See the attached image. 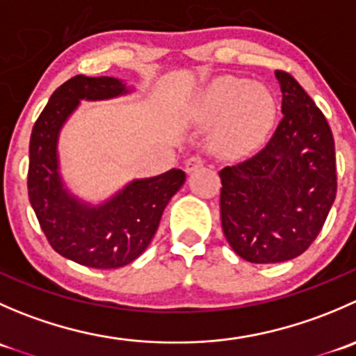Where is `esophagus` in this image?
I'll return each instance as SVG.
<instances>
[{
  "instance_id": "1",
  "label": "esophagus",
  "mask_w": 356,
  "mask_h": 356,
  "mask_svg": "<svg viewBox=\"0 0 356 356\" xmlns=\"http://www.w3.org/2000/svg\"><path fill=\"white\" fill-rule=\"evenodd\" d=\"M203 158L201 156H191V158H188V160H186V163H184V168H186V172H188V174H191V172H195V170H198L200 167H203Z\"/></svg>"
}]
</instances>
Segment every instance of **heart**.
Here are the masks:
<instances>
[{"mask_svg":"<svg viewBox=\"0 0 356 356\" xmlns=\"http://www.w3.org/2000/svg\"><path fill=\"white\" fill-rule=\"evenodd\" d=\"M277 103L267 88L248 79L220 77L200 95L191 108L195 124H217L211 146L222 156L239 158L257 152L274 127Z\"/></svg>","mask_w":356,"mask_h":356,"instance_id":"heart-1","label":"heart"}]
</instances>
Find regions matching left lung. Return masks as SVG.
<instances>
[{
  "mask_svg": "<svg viewBox=\"0 0 356 356\" xmlns=\"http://www.w3.org/2000/svg\"><path fill=\"white\" fill-rule=\"evenodd\" d=\"M282 120L260 153L218 172L222 229L251 264L296 258L321 232L337 189L331 127L288 72L275 70Z\"/></svg>",
  "mask_w": 356,
  "mask_h": 356,
  "instance_id": "obj_1",
  "label": "left lung"
}]
</instances>
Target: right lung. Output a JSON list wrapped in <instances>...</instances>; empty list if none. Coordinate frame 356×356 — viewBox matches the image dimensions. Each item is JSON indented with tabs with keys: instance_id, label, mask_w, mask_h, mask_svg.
I'll list each match as a JSON object with an SVG mask.
<instances>
[{
	"instance_id": "obj_1",
	"label": "right lung",
	"mask_w": 356,
	"mask_h": 356,
	"mask_svg": "<svg viewBox=\"0 0 356 356\" xmlns=\"http://www.w3.org/2000/svg\"><path fill=\"white\" fill-rule=\"evenodd\" d=\"M132 92L115 77L75 75L51 95L35 120L29 145V201L53 250L91 268H118L134 261L155 236L161 213L184 184L179 168L134 179L103 203L68 191L60 174L58 138L82 99L102 102Z\"/></svg>"
}]
</instances>
